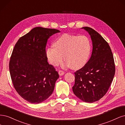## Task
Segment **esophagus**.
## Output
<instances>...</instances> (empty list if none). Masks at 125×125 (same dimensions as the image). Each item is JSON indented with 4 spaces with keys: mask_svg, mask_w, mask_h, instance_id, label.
<instances>
[{
    "mask_svg": "<svg viewBox=\"0 0 125 125\" xmlns=\"http://www.w3.org/2000/svg\"><path fill=\"white\" fill-rule=\"evenodd\" d=\"M59 74L60 76H62L64 74V72L62 71V70H60L59 71Z\"/></svg>",
    "mask_w": 125,
    "mask_h": 125,
    "instance_id": "obj_1",
    "label": "esophagus"
}]
</instances>
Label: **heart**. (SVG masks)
<instances>
[{
    "instance_id": "obj_1",
    "label": "heart",
    "mask_w": 125,
    "mask_h": 125,
    "mask_svg": "<svg viewBox=\"0 0 125 125\" xmlns=\"http://www.w3.org/2000/svg\"><path fill=\"white\" fill-rule=\"evenodd\" d=\"M53 47L48 48L46 56L49 62L57 66L64 59L66 61L63 67L78 70L86 65L91 52L90 39L86 36L64 34L53 43Z\"/></svg>"
}]
</instances>
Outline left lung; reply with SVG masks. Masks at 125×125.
Returning <instances> with one entry per match:
<instances>
[{"mask_svg":"<svg viewBox=\"0 0 125 125\" xmlns=\"http://www.w3.org/2000/svg\"><path fill=\"white\" fill-rule=\"evenodd\" d=\"M92 42L91 56L86 65L76 71L72 88L75 95L83 102L92 103L101 99L111 86L115 66L111 48L97 31L83 27Z\"/></svg>","mask_w":125,"mask_h":125,"instance_id":"1","label":"left lung"}]
</instances>
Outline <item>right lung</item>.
Segmentation results:
<instances>
[{"mask_svg":"<svg viewBox=\"0 0 125 125\" xmlns=\"http://www.w3.org/2000/svg\"><path fill=\"white\" fill-rule=\"evenodd\" d=\"M56 29L36 27L16 43L9 62L12 82L22 98L31 103H42L49 97L59 77L48 63L46 47Z\"/></svg>","mask_w":125,"mask_h":125,"instance_id":"right-lung-1","label":"right lung"}]
</instances>
